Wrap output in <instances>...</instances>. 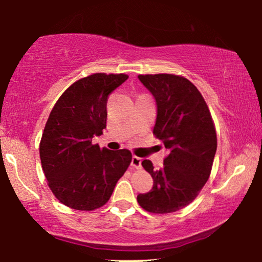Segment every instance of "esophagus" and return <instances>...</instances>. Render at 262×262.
<instances>
[{
  "label": "esophagus",
  "mask_w": 262,
  "mask_h": 262,
  "mask_svg": "<svg viewBox=\"0 0 262 262\" xmlns=\"http://www.w3.org/2000/svg\"><path fill=\"white\" fill-rule=\"evenodd\" d=\"M131 167L136 168V169H141L142 167V159H139L137 156H134L131 160Z\"/></svg>",
  "instance_id": "1"
}]
</instances>
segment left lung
<instances>
[{"instance_id": "obj_1", "label": "left lung", "mask_w": 262, "mask_h": 262, "mask_svg": "<svg viewBox=\"0 0 262 262\" xmlns=\"http://www.w3.org/2000/svg\"><path fill=\"white\" fill-rule=\"evenodd\" d=\"M157 105L154 136L163 142L167 156L163 168L142 166L151 175L148 193L137 195L142 209L151 213H170L191 204L209 180L217 150L212 117L198 88L180 75H138Z\"/></svg>"}]
</instances>
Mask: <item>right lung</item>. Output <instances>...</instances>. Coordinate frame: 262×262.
<instances>
[{
    "label": "right lung",
    "mask_w": 262,
    "mask_h": 262,
    "mask_svg": "<svg viewBox=\"0 0 262 262\" xmlns=\"http://www.w3.org/2000/svg\"><path fill=\"white\" fill-rule=\"evenodd\" d=\"M128 78L96 73L74 82L57 100L42 132L39 154L48 185L60 203L93 211L108 202L132 154L93 143L106 127L107 100Z\"/></svg>",
    "instance_id": "obj_1"
}]
</instances>
